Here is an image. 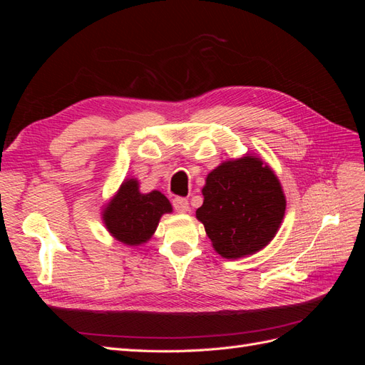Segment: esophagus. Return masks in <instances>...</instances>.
I'll return each mask as SVG.
<instances>
[{
  "label": "esophagus",
  "mask_w": 365,
  "mask_h": 365,
  "mask_svg": "<svg viewBox=\"0 0 365 365\" xmlns=\"http://www.w3.org/2000/svg\"><path fill=\"white\" fill-rule=\"evenodd\" d=\"M173 202V208L176 210L178 213H189L190 212V205H189V201L184 200V197H175V200L172 201Z\"/></svg>",
  "instance_id": "34e87169"
}]
</instances>
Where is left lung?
Wrapping results in <instances>:
<instances>
[{
	"mask_svg": "<svg viewBox=\"0 0 365 365\" xmlns=\"http://www.w3.org/2000/svg\"><path fill=\"white\" fill-rule=\"evenodd\" d=\"M202 195L196 217L222 257L250 256L277 235L286 197L279 178L260 158L224 161L207 175Z\"/></svg>",
	"mask_w": 365,
	"mask_h": 365,
	"instance_id": "obj_1",
	"label": "left lung"
}]
</instances>
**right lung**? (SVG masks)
<instances>
[{"label": "right lung", "mask_w": 365, "mask_h": 365, "mask_svg": "<svg viewBox=\"0 0 365 365\" xmlns=\"http://www.w3.org/2000/svg\"><path fill=\"white\" fill-rule=\"evenodd\" d=\"M135 178L125 180L102 212L106 230L129 247L148 242L155 233L161 216L172 212L169 200L161 192L140 193Z\"/></svg>", "instance_id": "1"}]
</instances>
